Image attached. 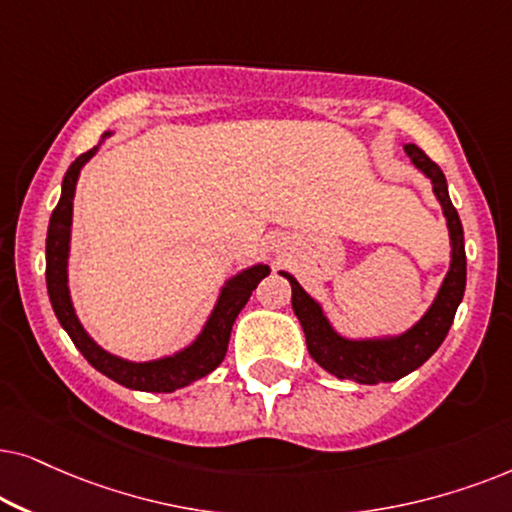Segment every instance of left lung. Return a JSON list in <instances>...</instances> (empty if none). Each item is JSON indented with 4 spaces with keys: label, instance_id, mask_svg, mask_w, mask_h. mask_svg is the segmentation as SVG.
I'll return each instance as SVG.
<instances>
[{
    "label": "left lung",
    "instance_id": "left-lung-1",
    "mask_svg": "<svg viewBox=\"0 0 512 512\" xmlns=\"http://www.w3.org/2000/svg\"><path fill=\"white\" fill-rule=\"evenodd\" d=\"M410 156L426 177H431L433 192L438 196L442 213L447 217L449 238H452V264L442 281V288L412 330L400 337L388 339H344L332 330L327 323L325 313L313 299L306 295L295 278L281 271L292 285V309L304 327L306 349L311 358L323 367L325 372L335 374L339 379H351L358 384H386V381H398L426 363L428 358L438 351L445 342L449 327L454 323V313L459 309L463 290H466V248H463V227L459 213L452 206L447 192V180L440 166L426 156L424 149L417 145H405Z\"/></svg>",
    "mask_w": 512,
    "mask_h": 512
}]
</instances>
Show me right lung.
<instances>
[{
	"label": "right lung",
	"mask_w": 512,
	"mask_h": 512,
	"mask_svg": "<svg viewBox=\"0 0 512 512\" xmlns=\"http://www.w3.org/2000/svg\"><path fill=\"white\" fill-rule=\"evenodd\" d=\"M109 135V133H105ZM98 152V147L88 149L67 168L63 177V194H60L58 206L53 208L49 234H46V288H49V297L53 304V311L70 335L74 346L84 353V358L91 363L95 370L105 374V377L114 379L117 384L126 388H135V391L147 393H170L175 388H182L192 381L206 377L222 363L227 356V346L231 337V325L248 299L252 290L264 276H269L267 264H257L241 271V274L231 278V281L222 288V295L217 299V306L210 313L206 327L199 335V339L185 351L175 353L170 358L149 360V363H131V360L117 358L105 349H100L86 330L81 327L77 313H74L70 288H67V252H70V227H72V199L74 187H77L79 170L84 163Z\"/></svg>",
	"instance_id": "right-lung-1"
}]
</instances>
